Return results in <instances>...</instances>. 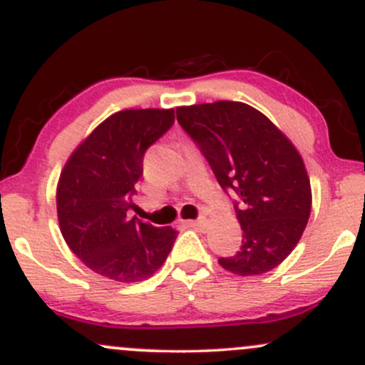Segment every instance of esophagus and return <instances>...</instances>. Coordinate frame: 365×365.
<instances>
[{
	"label": "esophagus",
	"mask_w": 365,
	"mask_h": 365,
	"mask_svg": "<svg viewBox=\"0 0 365 365\" xmlns=\"http://www.w3.org/2000/svg\"><path fill=\"white\" fill-rule=\"evenodd\" d=\"M187 226H190V228H200V226L206 225V220L204 217H199V220H188L185 221Z\"/></svg>",
	"instance_id": "obj_1"
}]
</instances>
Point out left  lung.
<instances>
[{"label": "left lung", "mask_w": 365, "mask_h": 365, "mask_svg": "<svg viewBox=\"0 0 365 365\" xmlns=\"http://www.w3.org/2000/svg\"><path fill=\"white\" fill-rule=\"evenodd\" d=\"M177 120L199 145L221 188L238 195L240 250L217 262L238 276L274 269L299 244L311 216V182L299 150L273 121L245 103L180 106Z\"/></svg>", "instance_id": "8db88e82"}]
</instances>
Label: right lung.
<instances>
[{"instance_id": "right-lung-1", "label": "right lung", "mask_w": 365, "mask_h": 365, "mask_svg": "<svg viewBox=\"0 0 365 365\" xmlns=\"http://www.w3.org/2000/svg\"><path fill=\"white\" fill-rule=\"evenodd\" d=\"M175 121L173 110H123L98 125L73 150L60 175L56 209L61 235L94 273L121 283L153 276L177 240L130 217L144 154Z\"/></svg>"}]
</instances>
